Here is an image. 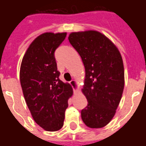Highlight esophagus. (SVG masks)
<instances>
[{
	"label": "esophagus",
	"mask_w": 146,
	"mask_h": 146,
	"mask_svg": "<svg viewBox=\"0 0 146 146\" xmlns=\"http://www.w3.org/2000/svg\"><path fill=\"white\" fill-rule=\"evenodd\" d=\"M70 84L72 85L73 88H76V87H77V83H76V81L75 80H70Z\"/></svg>",
	"instance_id": "34e87169"
}]
</instances>
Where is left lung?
Masks as SVG:
<instances>
[{"instance_id": "left-lung-1", "label": "left lung", "mask_w": 146, "mask_h": 146, "mask_svg": "<svg viewBox=\"0 0 146 146\" xmlns=\"http://www.w3.org/2000/svg\"><path fill=\"white\" fill-rule=\"evenodd\" d=\"M68 39L85 67L82 91L88 106L81 110L82 120L91 128L103 127L113 119L122 97V57L116 46L97 31L72 33Z\"/></svg>"}]
</instances>
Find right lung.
<instances>
[{
    "label": "right lung",
    "mask_w": 146,
    "mask_h": 146,
    "mask_svg": "<svg viewBox=\"0 0 146 146\" xmlns=\"http://www.w3.org/2000/svg\"><path fill=\"white\" fill-rule=\"evenodd\" d=\"M66 33H45L37 36L23 56L20 83L27 106L35 122L48 131L63 126L68 99L73 95L69 84L60 79L54 51Z\"/></svg>",
    "instance_id": "obj_1"
}]
</instances>
